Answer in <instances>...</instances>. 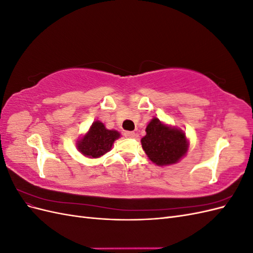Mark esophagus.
Here are the masks:
<instances>
[{
    "label": "esophagus",
    "instance_id": "1",
    "mask_svg": "<svg viewBox=\"0 0 253 253\" xmlns=\"http://www.w3.org/2000/svg\"><path fill=\"white\" fill-rule=\"evenodd\" d=\"M125 136L126 137V138H134L135 133L134 132H126Z\"/></svg>",
    "mask_w": 253,
    "mask_h": 253
}]
</instances>
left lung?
Here are the masks:
<instances>
[{"label":"left lung","mask_w":253,"mask_h":253,"mask_svg":"<svg viewBox=\"0 0 253 253\" xmlns=\"http://www.w3.org/2000/svg\"><path fill=\"white\" fill-rule=\"evenodd\" d=\"M145 132L141 145L153 164L171 166L187 155L190 143L181 128L166 125L154 117L145 127Z\"/></svg>","instance_id":"obj_1"}]
</instances>
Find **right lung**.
I'll use <instances>...</instances> for the list:
<instances>
[{"label": "right lung", "mask_w": 253, "mask_h": 253, "mask_svg": "<svg viewBox=\"0 0 253 253\" xmlns=\"http://www.w3.org/2000/svg\"><path fill=\"white\" fill-rule=\"evenodd\" d=\"M120 137L116 129H109L101 121L96 120L88 131L76 142L78 151L88 158H99L110 152L114 141Z\"/></svg>", "instance_id": "add662e5"}]
</instances>
